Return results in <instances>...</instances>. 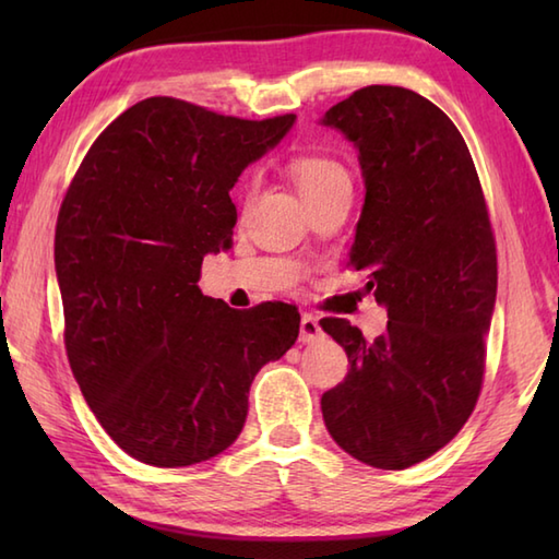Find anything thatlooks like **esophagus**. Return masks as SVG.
<instances>
[{
  "instance_id": "34e87169",
  "label": "esophagus",
  "mask_w": 559,
  "mask_h": 559,
  "mask_svg": "<svg viewBox=\"0 0 559 559\" xmlns=\"http://www.w3.org/2000/svg\"><path fill=\"white\" fill-rule=\"evenodd\" d=\"M324 336L322 326H319V319L312 314H302L300 319V341L307 343V346H312L319 338Z\"/></svg>"
}]
</instances>
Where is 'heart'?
I'll return each instance as SVG.
<instances>
[{"instance_id":"obj_1","label":"heart","mask_w":559,"mask_h":559,"mask_svg":"<svg viewBox=\"0 0 559 559\" xmlns=\"http://www.w3.org/2000/svg\"><path fill=\"white\" fill-rule=\"evenodd\" d=\"M290 177L310 209L353 194L350 170L338 158L324 153H307L295 158L290 163Z\"/></svg>"}]
</instances>
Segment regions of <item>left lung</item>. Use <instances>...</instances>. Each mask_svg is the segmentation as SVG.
<instances>
[{
    "mask_svg": "<svg viewBox=\"0 0 559 559\" xmlns=\"http://www.w3.org/2000/svg\"><path fill=\"white\" fill-rule=\"evenodd\" d=\"M324 127L353 141L365 204L348 264L386 307L382 336L322 319L350 370L322 396L334 442L367 466L420 463L466 425L485 370L497 254L476 165L454 122L401 86H367Z\"/></svg>",
    "mask_w": 559,
    "mask_h": 559,
    "instance_id": "obj_1",
    "label": "left lung"
}]
</instances>
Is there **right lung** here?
Listing matches in <instances>:
<instances>
[{"instance_id":"add662e5","label":"right lung","mask_w":559,"mask_h":559,"mask_svg":"<svg viewBox=\"0 0 559 559\" xmlns=\"http://www.w3.org/2000/svg\"><path fill=\"white\" fill-rule=\"evenodd\" d=\"M293 124L146 98L93 141L69 185L55 233L69 365L141 463L182 468L228 449L257 372L298 341L295 307L233 310L197 286L204 257L233 245L237 177Z\"/></svg>"}]
</instances>
